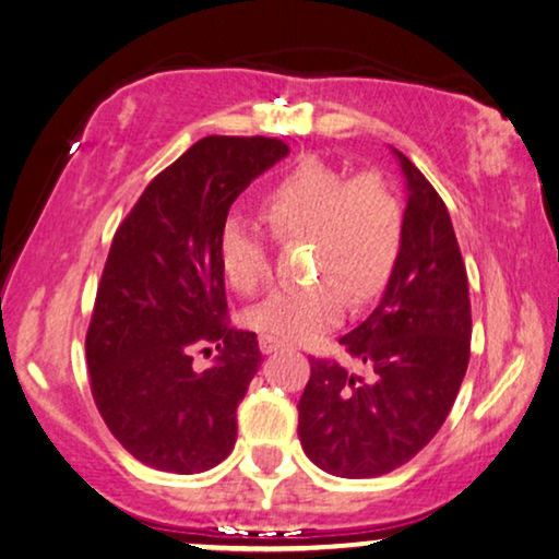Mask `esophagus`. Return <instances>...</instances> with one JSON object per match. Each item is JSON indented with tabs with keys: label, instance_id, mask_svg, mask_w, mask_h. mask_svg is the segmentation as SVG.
I'll return each instance as SVG.
<instances>
[{
	"label": "esophagus",
	"instance_id": "34e87169",
	"mask_svg": "<svg viewBox=\"0 0 559 559\" xmlns=\"http://www.w3.org/2000/svg\"><path fill=\"white\" fill-rule=\"evenodd\" d=\"M281 348H286L284 341H275V337H271V335H260V350H263L265 356H267V353H275Z\"/></svg>",
	"mask_w": 559,
	"mask_h": 559
}]
</instances>
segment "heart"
I'll use <instances>...</instances> for the list:
<instances>
[{"label":"heart","instance_id":"b5f03b06","mask_svg":"<svg viewBox=\"0 0 559 559\" xmlns=\"http://www.w3.org/2000/svg\"><path fill=\"white\" fill-rule=\"evenodd\" d=\"M263 218L281 245H312L317 284L278 288L247 309L245 322L284 343L335 328L345 292L364 304L384 288L405 237V211L379 169L345 178L337 167L304 159L263 198ZM218 271L237 294H255L271 278V250L250 224L229 218L216 237Z\"/></svg>","mask_w":559,"mask_h":559}]
</instances>
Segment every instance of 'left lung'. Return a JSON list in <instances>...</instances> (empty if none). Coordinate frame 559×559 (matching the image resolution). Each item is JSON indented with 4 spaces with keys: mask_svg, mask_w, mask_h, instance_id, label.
I'll use <instances>...</instances> for the list:
<instances>
[{
    "mask_svg": "<svg viewBox=\"0 0 559 559\" xmlns=\"http://www.w3.org/2000/svg\"><path fill=\"white\" fill-rule=\"evenodd\" d=\"M407 180L405 237L379 307L341 337L356 377L335 358H312L299 400V441L335 477H379L428 447L454 407L469 364L467 267L447 203L394 150Z\"/></svg>",
    "mask_w": 559,
    "mask_h": 559,
    "instance_id": "8db88e82",
    "label": "left lung"
}]
</instances>
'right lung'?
<instances>
[{"instance_id": "right-lung-1", "label": "right lung", "mask_w": 559, "mask_h": 559, "mask_svg": "<svg viewBox=\"0 0 559 559\" xmlns=\"http://www.w3.org/2000/svg\"><path fill=\"white\" fill-rule=\"evenodd\" d=\"M286 154L267 136L195 141L116 229L84 350L105 426L146 467L193 475L235 449L263 353L227 320L216 237L237 195ZM211 347L215 366L198 372L192 356Z\"/></svg>"}]
</instances>
